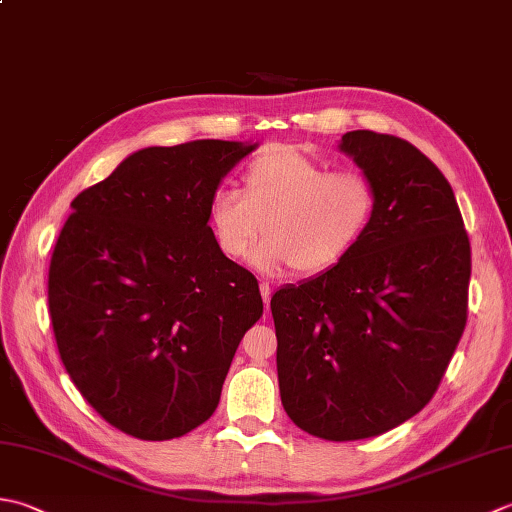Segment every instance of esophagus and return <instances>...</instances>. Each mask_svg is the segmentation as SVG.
Listing matches in <instances>:
<instances>
[{
    "label": "esophagus",
    "instance_id": "esophagus-1",
    "mask_svg": "<svg viewBox=\"0 0 512 512\" xmlns=\"http://www.w3.org/2000/svg\"><path fill=\"white\" fill-rule=\"evenodd\" d=\"M259 290H262V297H264L266 308H270V295H273V290H270V286L266 282L259 284Z\"/></svg>",
    "mask_w": 512,
    "mask_h": 512
}]
</instances>
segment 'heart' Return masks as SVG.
I'll return each instance as SVG.
<instances>
[{"label": "heart", "mask_w": 512, "mask_h": 512, "mask_svg": "<svg viewBox=\"0 0 512 512\" xmlns=\"http://www.w3.org/2000/svg\"><path fill=\"white\" fill-rule=\"evenodd\" d=\"M377 190L359 170H333L299 150L259 155L244 173V190L219 186L208 202V226L217 248L246 259L262 273L319 275L337 266L373 222Z\"/></svg>", "instance_id": "1"}]
</instances>
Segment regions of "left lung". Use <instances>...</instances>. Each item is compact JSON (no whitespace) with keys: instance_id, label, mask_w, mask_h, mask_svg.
Segmentation results:
<instances>
[{"instance_id":"left-lung-1","label":"left lung","mask_w":512,"mask_h":512,"mask_svg":"<svg viewBox=\"0 0 512 512\" xmlns=\"http://www.w3.org/2000/svg\"><path fill=\"white\" fill-rule=\"evenodd\" d=\"M339 150L375 184L366 235L337 266L270 299L279 395L328 442L377 437L417 415L468 317L470 242L448 179L406 139L350 130Z\"/></svg>"}]
</instances>
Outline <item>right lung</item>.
Masks as SVG:
<instances>
[{
	"instance_id": "right-lung-1",
	"label": "right lung",
	"mask_w": 512,
	"mask_h": 512,
	"mask_svg": "<svg viewBox=\"0 0 512 512\" xmlns=\"http://www.w3.org/2000/svg\"><path fill=\"white\" fill-rule=\"evenodd\" d=\"M255 148H142L70 204L50 257V322L79 393L126 435L164 442L204 424L264 313L255 275L208 226L210 195Z\"/></svg>"
}]
</instances>
